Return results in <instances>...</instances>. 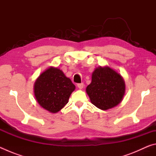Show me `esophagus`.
<instances>
[{"mask_svg": "<svg viewBox=\"0 0 156 156\" xmlns=\"http://www.w3.org/2000/svg\"><path fill=\"white\" fill-rule=\"evenodd\" d=\"M77 86H78V87L79 89H83L84 87V84L83 83H79V84H77Z\"/></svg>", "mask_w": 156, "mask_h": 156, "instance_id": "1", "label": "esophagus"}]
</instances>
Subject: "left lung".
<instances>
[{
    "label": "left lung",
    "instance_id": "obj_1",
    "mask_svg": "<svg viewBox=\"0 0 156 156\" xmlns=\"http://www.w3.org/2000/svg\"><path fill=\"white\" fill-rule=\"evenodd\" d=\"M91 103L102 110L113 108L122 101L125 93L124 79L109 67L96 68L92 73L91 83L87 87Z\"/></svg>",
    "mask_w": 156,
    "mask_h": 156
}]
</instances>
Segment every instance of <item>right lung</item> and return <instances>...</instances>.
<instances>
[{
  "label": "right lung",
  "instance_id": "add662e5",
  "mask_svg": "<svg viewBox=\"0 0 156 156\" xmlns=\"http://www.w3.org/2000/svg\"><path fill=\"white\" fill-rule=\"evenodd\" d=\"M76 87L62 71L51 67L34 83V95L41 106L51 113H57L68 102Z\"/></svg>",
  "mask_w": 156,
  "mask_h": 156
}]
</instances>
